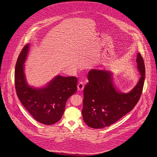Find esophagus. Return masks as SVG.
Segmentation results:
<instances>
[{"label": "esophagus", "instance_id": "obj_1", "mask_svg": "<svg viewBox=\"0 0 157 157\" xmlns=\"http://www.w3.org/2000/svg\"><path fill=\"white\" fill-rule=\"evenodd\" d=\"M77 86H78V90H83V88H84V82L83 81L79 82Z\"/></svg>", "mask_w": 157, "mask_h": 157}]
</instances>
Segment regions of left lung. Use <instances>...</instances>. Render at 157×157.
<instances>
[{
  "label": "left lung",
  "instance_id": "8db88e82",
  "mask_svg": "<svg viewBox=\"0 0 157 157\" xmlns=\"http://www.w3.org/2000/svg\"><path fill=\"white\" fill-rule=\"evenodd\" d=\"M136 62L141 78L128 93L116 90L111 72L94 69L89 72L82 111L83 120L88 127L99 129L109 126L133 109L141 95L145 75L144 59L140 53Z\"/></svg>",
  "mask_w": 157,
  "mask_h": 157
}]
</instances>
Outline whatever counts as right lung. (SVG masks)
I'll use <instances>...</instances> for the list:
<instances>
[{
    "instance_id": "obj_1",
    "label": "right lung",
    "mask_w": 157,
    "mask_h": 157,
    "mask_svg": "<svg viewBox=\"0 0 157 157\" xmlns=\"http://www.w3.org/2000/svg\"><path fill=\"white\" fill-rule=\"evenodd\" d=\"M29 44L23 48L15 66V85L17 96L26 109L39 122L50 125L58 122L65 109L67 99L77 90L74 76H56L42 88L30 86L24 73V63Z\"/></svg>"
}]
</instances>
